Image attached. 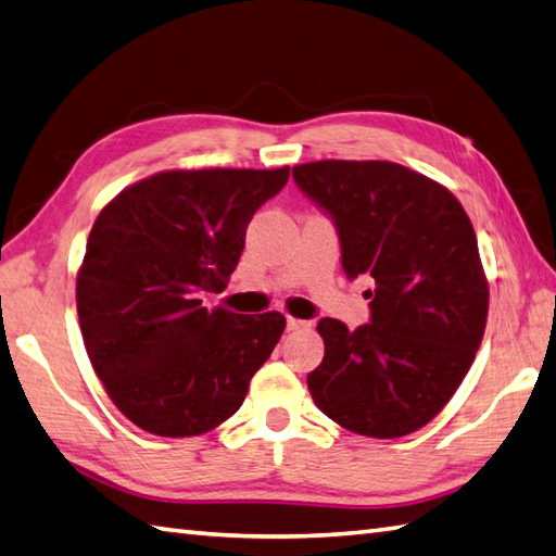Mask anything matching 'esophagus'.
<instances>
[{"instance_id": "1", "label": "esophagus", "mask_w": 556, "mask_h": 556, "mask_svg": "<svg viewBox=\"0 0 556 556\" xmlns=\"http://www.w3.org/2000/svg\"><path fill=\"white\" fill-rule=\"evenodd\" d=\"M287 329L289 331H307L309 329V321L299 319V317H289L287 319Z\"/></svg>"}]
</instances>
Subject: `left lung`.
<instances>
[{"label":"left lung","instance_id":"1","mask_svg":"<svg viewBox=\"0 0 556 556\" xmlns=\"http://www.w3.org/2000/svg\"><path fill=\"white\" fill-rule=\"evenodd\" d=\"M295 185L339 229L345 275L374 279L371 321L325 317L315 405L343 429L400 438L429 424L483 341L488 279L469 215L435 179L391 161H315Z\"/></svg>","mask_w":556,"mask_h":556}]
</instances>
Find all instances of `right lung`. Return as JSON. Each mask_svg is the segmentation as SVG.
I'll use <instances>...</instances> for the list:
<instances>
[{
	"instance_id": "1",
	"label": "right lung",
	"mask_w": 556,
	"mask_h": 556,
	"mask_svg": "<svg viewBox=\"0 0 556 556\" xmlns=\"http://www.w3.org/2000/svg\"><path fill=\"white\" fill-rule=\"evenodd\" d=\"M277 170H163L103 205L77 269L85 351L113 405L163 438L201 435L241 407L279 343L281 313L205 307L225 291Z\"/></svg>"
}]
</instances>
